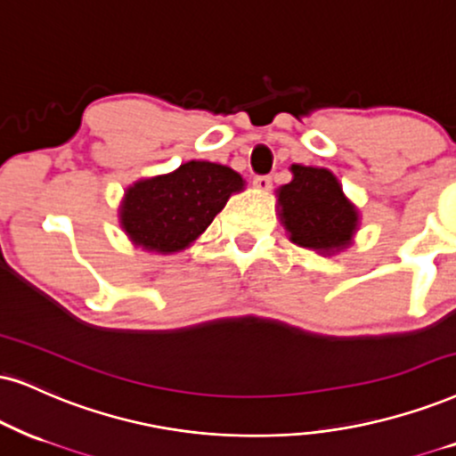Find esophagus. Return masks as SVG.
<instances>
[{"label": "esophagus", "mask_w": 456, "mask_h": 456, "mask_svg": "<svg viewBox=\"0 0 456 456\" xmlns=\"http://www.w3.org/2000/svg\"><path fill=\"white\" fill-rule=\"evenodd\" d=\"M252 185H255V187L258 189V191L267 193L269 189H271V176H267V175H258V176L252 178Z\"/></svg>", "instance_id": "34e87169"}]
</instances>
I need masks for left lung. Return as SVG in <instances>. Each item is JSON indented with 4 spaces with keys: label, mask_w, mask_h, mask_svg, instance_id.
<instances>
[{
    "label": "left lung",
    "mask_w": 456,
    "mask_h": 456,
    "mask_svg": "<svg viewBox=\"0 0 456 456\" xmlns=\"http://www.w3.org/2000/svg\"><path fill=\"white\" fill-rule=\"evenodd\" d=\"M292 181L278 189L280 218L297 246L334 255L351 244L357 210L326 168L292 166Z\"/></svg>",
    "instance_id": "obj_1"
}]
</instances>
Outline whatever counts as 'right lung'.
I'll use <instances>...</instances> for the list:
<instances>
[{"mask_svg":"<svg viewBox=\"0 0 456 456\" xmlns=\"http://www.w3.org/2000/svg\"><path fill=\"white\" fill-rule=\"evenodd\" d=\"M241 189V176L227 166L187 161L170 175L126 189L119 223L134 246L170 255L198 240L232 193Z\"/></svg>","mask_w":456,"mask_h":456,"instance_id":"right-lung-1","label":"right lung"}]
</instances>
